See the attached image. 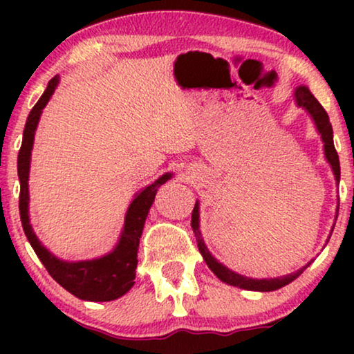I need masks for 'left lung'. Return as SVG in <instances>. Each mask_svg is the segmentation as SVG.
<instances>
[{"label":"left lung","mask_w":354,"mask_h":354,"mask_svg":"<svg viewBox=\"0 0 354 354\" xmlns=\"http://www.w3.org/2000/svg\"><path fill=\"white\" fill-rule=\"evenodd\" d=\"M295 101H297V104L299 106V108H303L304 111H306V113L311 115V119L314 120V125H316L317 132L322 138L324 154H326L327 162L330 164L332 172H333V176H335V182L338 185V183H340V161H338V154L335 151V147H333V130H332V124H330V120H328L326 109L322 108L321 103L314 98L308 86H304V85H299L295 88ZM338 206H340V200L337 201L335 221L338 216ZM192 229H193V232H195L198 248H200V253L203 256V259L206 261L207 268H209L212 272H214L216 277L222 280L224 283L234 285V287H239L243 290H251V292H274V290H279V288L285 287V285H288L290 282H293V280L299 277V275L303 274V270L313 263V259H311L306 266H303L301 269H298L297 272L283 275V277L251 279V277H246V275L235 272V270H232L229 268H225V266L219 263V261H217L214 256L211 254V251L207 250L205 240H203V236H201V230H200V203L198 201L192 212ZM330 235H328V239H330Z\"/></svg>","instance_id":"left-lung-1"}]
</instances>
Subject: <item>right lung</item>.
I'll use <instances>...</instances> for the list:
<instances>
[{
    "mask_svg": "<svg viewBox=\"0 0 354 354\" xmlns=\"http://www.w3.org/2000/svg\"><path fill=\"white\" fill-rule=\"evenodd\" d=\"M59 84V75L53 77L48 84L46 90L43 91L41 98L33 106L28 114L26 129H24L22 147L17 156V174L21 182V195H19V211H21V221L27 240L30 241L33 251L38 259L41 261L48 272L62 288L86 301H113L129 292L133 287L135 269H137L138 259V245L142 239L145 221L151 207L158 188L171 180L172 174L166 172L158 180L149 183L135 193L129 209L125 212V221L122 232H120L119 241L115 243L113 251L108 254L95 259L85 261H64L46 250L41 245L35 232L32 229L30 216H28V174H30V159L33 140H35V130L40 120V115L48 104V101L55 93L56 86Z\"/></svg>",
    "mask_w": 354,
    "mask_h": 354,
    "instance_id": "right-lung-1",
    "label": "right lung"
}]
</instances>
